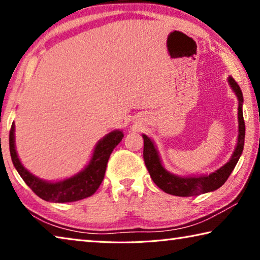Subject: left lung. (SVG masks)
I'll return each instance as SVG.
<instances>
[{
  "mask_svg": "<svg viewBox=\"0 0 260 260\" xmlns=\"http://www.w3.org/2000/svg\"><path fill=\"white\" fill-rule=\"evenodd\" d=\"M228 83L234 91L237 101H239V108H237V119H239V135H237V143L234 149V152L225 165H222L214 172L210 174L203 175H189V177H182V175H177L171 173L170 171L165 169L162 165L159 152L157 150V147L153 143V141L142 134L144 141L143 148V158L146 166L150 173L152 181L159 187L162 191H165L170 195L180 196V197H188V196H197L201 193L210 192L217 190L218 188L222 186L227 181L228 177L234 170L237 161L242 155L244 147V138H245V125L243 119V94L240 86L232 77H228Z\"/></svg>",
  "mask_w": 260,
  "mask_h": 260,
  "instance_id": "left-lung-1",
  "label": "left lung"
}]
</instances>
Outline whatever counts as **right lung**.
Segmentation results:
<instances>
[{
    "label": "right lung",
    "instance_id": "1",
    "mask_svg": "<svg viewBox=\"0 0 260 260\" xmlns=\"http://www.w3.org/2000/svg\"><path fill=\"white\" fill-rule=\"evenodd\" d=\"M122 138L124 133L119 129L110 132L96 143L93 155L83 170L72 177L54 182L35 177L21 164L16 150L15 124H12L9 135V147L17 172L40 199L52 203H69L87 199L98 190L104 179L110 155Z\"/></svg>",
    "mask_w": 260,
    "mask_h": 260
}]
</instances>
